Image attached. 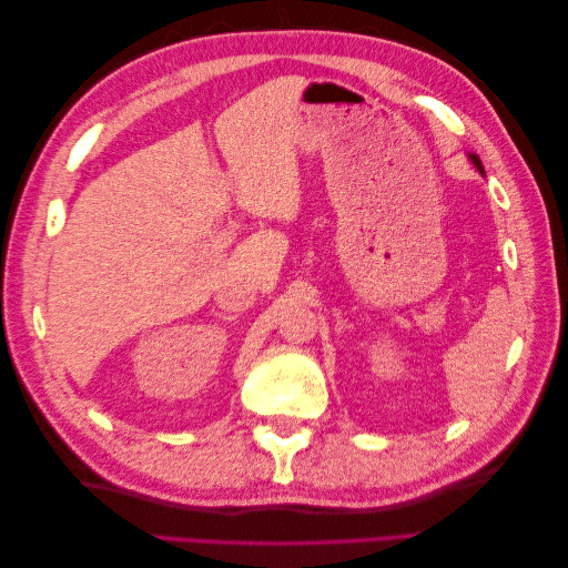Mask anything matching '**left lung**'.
I'll return each instance as SVG.
<instances>
[{
    "instance_id": "obj_1",
    "label": "left lung",
    "mask_w": 568,
    "mask_h": 568,
    "mask_svg": "<svg viewBox=\"0 0 568 568\" xmlns=\"http://www.w3.org/2000/svg\"><path fill=\"white\" fill-rule=\"evenodd\" d=\"M470 161H474V163H476V168H478V171H480V173H484V165H480V161L476 159V155H470Z\"/></svg>"
}]
</instances>
